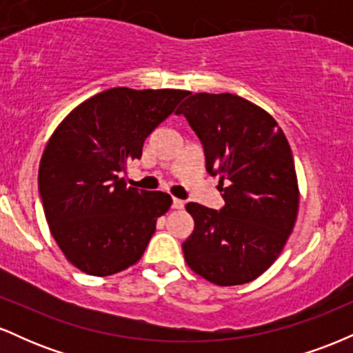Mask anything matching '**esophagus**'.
I'll list each match as a JSON object with an SVG mask.
<instances>
[{
    "label": "esophagus",
    "instance_id": "1",
    "mask_svg": "<svg viewBox=\"0 0 353 353\" xmlns=\"http://www.w3.org/2000/svg\"><path fill=\"white\" fill-rule=\"evenodd\" d=\"M184 204H185V202L182 199H177V197H174V199H172V208L174 209H182V208H184Z\"/></svg>",
    "mask_w": 353,
    "mask_h": 353
}]
</instances>
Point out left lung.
I'll return each mask as SVG.
<instances>
[{
    "label": "left lung",
    "mask_w": 353,
    "mask_h": 353,
    "mask_svg": "<svg viewBox=\"0 0 353 353\" xmlns=\"http://www.w3.org/2000/svg\"><path fill=\"white\" fill-rule=\"evenodd\" d=\"M177 109L201 139L205 169L221 176L225 205H185L194 230L182 244L188 265L216 285L264 274L282 252L299 210L292 151L270 114L241 96L197 92Z\"/></svg>",
    "instance_id": "8db88e82"
}]
</instances>
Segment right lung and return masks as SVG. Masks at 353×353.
<instances>
[{
  "mask_svg": "<svg viewBox=\"0 0 353 353\" xmlns=\"http://www.w3.org/2000/svg\"><path fill=\"white\" fill-rule=\"evenodd\" d=\"M189 91L112 88L74 108L44 149L38 185L44 216L68 261L89 275L136 264L172 199L125 188L119 174L141 159L154 129Z\"/></svg>",
  "mask_w": 353,
  "mask_h": 353,
  "instance_id": "right-lung-1",
  "label": "right lung"
}]
</instances>
